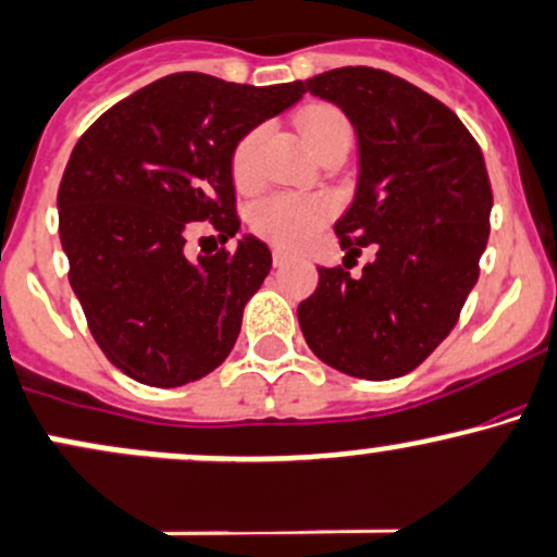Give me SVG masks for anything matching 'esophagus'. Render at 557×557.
I'll list each match as a JSON object with an SVG mask.
<instances>
[{"label":"esophagus","mask_w":557,"mask_h":557,"mask_svg":"<svg viewBox=\"0 0 557 557\" xmlns=\"http://www.w3.org/2000/svg\"><path fill=\"white\" fill-rule=\"evenodd\" d=\"M288 261H290L288 250H283V248H274L272 250V264L274 267H283V264H288Z\"/></svg>","instance_id":"esophagus-1"}]
</instances>
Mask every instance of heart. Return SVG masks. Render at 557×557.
<instances>
[{
  "instance_id": "1",
  "label": "heart",
  "mask_w": 557,
  "mask_h": 557,
  "mask_svg": "<svg viewBox=\"0 0 557 557\" xmlns=\"http://www.w3.org/2000/svg\"><path fill=\"white\" fill-rule=\"evenodd\" d=\"M351 134L348 121L333 108H311L301 119V134L307 139L309 150H314L330 134ZM264 129L248 132L237 143L235 156H232V171L240 185H250L256 180V166H259V145ZM333 216V203L320 195H296L277 193L259 200L250 211V224L267 240L277 243L285 248H298L317 235V230Z\"/></svg>"
}]
</instances>
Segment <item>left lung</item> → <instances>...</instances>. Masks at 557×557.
<instances>
[{
	"mask_svg": "<svg viewBox=\"0 0 557 557\" xmlns=\"http://www.w3.org/2000/svg\"><path fill=\"white\" fill-rule=\"evenodd\" d=\"M307 91L344 110L357 134L354 200L335 222L348 264L317 267L298 325L330 368L368 381L407 375L457 325L488 240L492 185L481 148L451 110L386 71L335 69Z\"/></svg>",
	"mask_w": 557,
	"mask_h": 557,
	"instance_id": "8db88e82",
	"label": "left lung"
}]
</instances>
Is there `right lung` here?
<instances>
[{
    "mask_svg": "<svg viewBox=\"0 0 557 557\" xmlns=\"http://www.w3.org/2000/svg\"><path fill=\"white\" fill-rule=\"evenodd\" d=\"M304 91L174 73L106 110L73 148L58 189L71 288L97 346L134 381L185 386L227 359L272 253L243 235L232 253L189 261L185 230L211 219L235 237L237 143Z\"/></svg>",
    "mask_w": 557,
    "mask_h": 557,
    "instance_id": "obj_1",
    "label": "right lung"
}]
</instances>
